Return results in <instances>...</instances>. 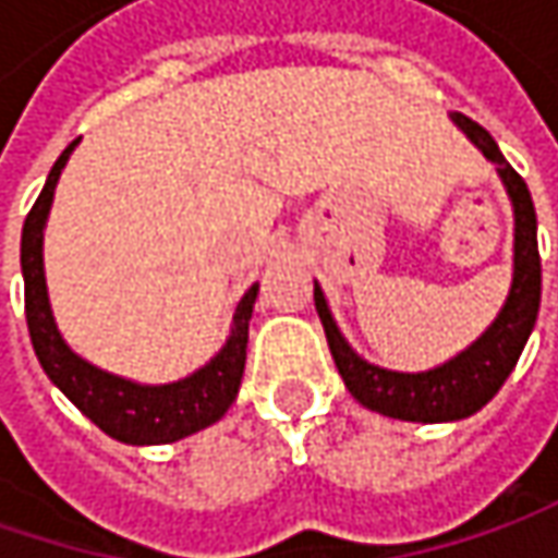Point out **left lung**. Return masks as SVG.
Returning <instances> with one entry per match:
<instances>
[{"label":"left lung","instance_id":"left-lung-1","mask_svg":"<svg viewBox=\"0 0 558 558\" xmlns=\"http://www.w3.org/2000/svg\"><path fill=\"white\" fill-rule=\"evenodd\" d=\"M452 121L469 134L474 146L499 168V178L506 183L512 206H515V275L512 290L502 305L499 318L484 330V337L472 343L452 362L422 372V375H400L368 365L347 347L340 330L327 312L325 293L315 283V308L325 325L327 347L337 362V372L343 384L365 409L380 412L387 418L400 422H459L474 415L481 405L497 397V390L512 375L521 350L531 337V327L537 322L541 308V253H537V215L527 193V183L499 153L497 140L487 134L469 114H452Z\"/></svg>","mask_w":558,"mask_h":558}]
</instances>
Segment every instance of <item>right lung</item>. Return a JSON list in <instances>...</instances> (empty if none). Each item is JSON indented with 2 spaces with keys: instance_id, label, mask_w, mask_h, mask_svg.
<instances>
[{
  "instance_id": "add662e5",
  "label": "right lung",
  "mask_w": 558,
  "mask_h": 558,
  "mask_svg": "<svg viewBox=\"0 0 558 558\" xmlns=\"http://www.w3.org/2000/svg\"><path fill=\"white\" fill-rule=\"evenodd\" d=\"M74 146H77V140L52 165L46 186L37 196L34 208L27 211L24 231H21L24 315H27L31 343H34V352H37L39 365L49 375V380L109 437L121 440V444H134V447L174 444V440L190 437V434L218 422L236 400L243 365H246V340H250V318H253L258 283H253L236 305L231 340L225 343V350L218 352L206 368L183 377L178 384L140 387L124 377L106 375L84 362L81 355H74L56 330L52 312H49V296H46V278H43V225H46V215L52 206L56 181H59L61 168Z\"/></svg>"
}]
</instances>
